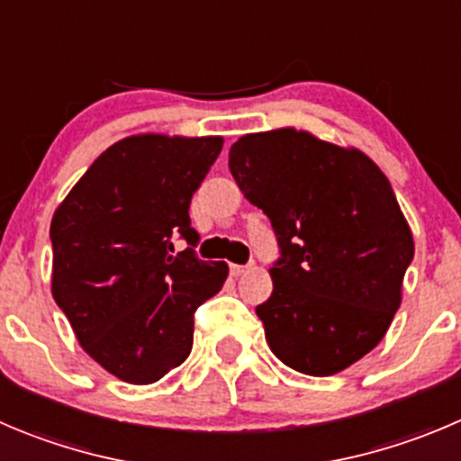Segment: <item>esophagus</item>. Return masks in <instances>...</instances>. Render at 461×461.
Instances as JSON below:
<instances>
[{"instance_id":"1","label":"esophagus","mask_w":461,"mask_h":461,"mask_svg":"<svg viewBox=\"0 0 461 461\" xmlns=\"http://www.w3.org/2000/svg\"><path fill=\"white\" fill-rule=\"evenodd\" d=\"M228 271H230V276H233V278H238V276L247 274L249 267H244V265H230V267H228Z\"/></svg>"}]
</instances>
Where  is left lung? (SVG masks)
I'll use <instances>...</instances> for the list:
<instances>
[{
  "label": "left lung",
  "instance_id": "left-lung-1",
  "mask_svg": "<svg viewBox=\"0 0 461 461\" xmlns=\"http://www.w3.org/2000/svg\"><path fill=\"white\" fill-rule=\"evenodd\" d=\"M228 167L269 217L280 260L256 312L269 348L305 375H335L374 350L401 305L410 223L366 153L287 129L242 135Z\"/></svg>",
  "mask_w": 461,
  "mask_h": 461
}]
</instances>
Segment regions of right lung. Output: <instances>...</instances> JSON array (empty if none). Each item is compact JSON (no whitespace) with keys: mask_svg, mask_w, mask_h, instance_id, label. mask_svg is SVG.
Listing matches in <instances>:
<instances>
[{"mask_svg":"<svg viewBox=\"0 0 461 461\" xmlns=\"http://www.w3.org/2000/svg\"><path fill=\"white\" fill-rule=\"evenodd\" d=\"M223 138L140 133L96 158L51 219V294L81 348L115 378L151 384L192 350L194 312L221 289L226 262L196 247L192 194Z\"/></svg>","mask_w":461,"mask_h":461,"instance_id":"right-lung-1","label":"right lung"}]
</instances>
